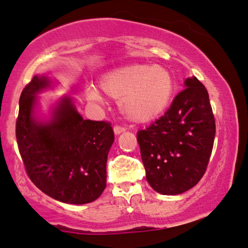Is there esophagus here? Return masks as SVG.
Returning a JSON list of instances; mask_svg holds the SVG:
<instances>
[{"instance_id": "esophagus-1", "label": "esophagus", "mask_w": 248, "mask_h": 248, "mask_svg": "<svg viewBox=\"0 0 248 248\" xmlns=\"http://www.w3.org/2000/svg\"><path fill=\"white\" fill-rule=\"evenodd\" d=\"M124 130H126V128H124V126H119V124H117V126H114V133L115 134L124 133Z\"/></svg>"}]
</instances>
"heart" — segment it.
<instances>
[{
    "label": "heart",
    "mask_w": 248,
    "mask_h": 248,
    "mask_svg": "<svg viewBox=\"0 0 248 248\" xmlns=\"http://www.w3.org/2000/svg\"><path fill=\"white\" fill-rule=\"evenodd\" d=\"M101 87L105 93L120 98L121 112L128 119L146 122L161 114L170 102L174 80L166 68L158 65L130 64L108 72ZM90 99H101L93 88L88 89Z\"/></svg>",
    "instance_id": "obj_1"
}]
</instances>
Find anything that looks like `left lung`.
<instances>
[{
	"instance_id": "1",
	"label": "left lung",
	"mask_w": 248,
	"mask_h": 248,
	"mask_svg": "<svg viewBox=\"0 0 248 248\" xmlns=\"http://www.w3.org/2000/svg\"><path fill=\"white\" fill-rule=\"evenodd\" d=\"M215 139V119L205 86L187 78L166 113L137 133L146 180L161 194H180L202 180Z\"/></svg>"
}]
</instances>
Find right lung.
<instances>
[{"label": "right lung", "mask_w": 248, "mask_h": 248, "mask_svg": "<svg viewBox=\"0 0 248 248\" xmlns=\"http://www.w3.org/2000/svg\"><path fill=\"white\" fill-rule=\"evenodd\" d=\"M49 86L34 75L19 98L16 137L25 169L34 186L62 202H92L106 186L108 153L114 140L108 121L83 120L64 97L48 124L33 117L35 95Z\"/></svg>", "instance_id": "add662e5"}]
</instances>
